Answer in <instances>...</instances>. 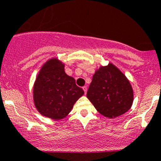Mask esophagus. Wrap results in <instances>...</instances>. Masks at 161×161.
<instances>
[{"mask_svg":"<svg viewBox=\"0 0 161 161\" xmlns=\"http://www.w3.org/2000/svg\"><path fill=\"white\" fill-rule=\"evenodd\" d=\"M82 89H83L84 92H85V94L86 93V92H87V87H86V86H83V87H82Z\"/></svg>","mask_w":161,"mask_h":161,"instance_id":"esophagus-1","label":"esophagus"}]
</instances>
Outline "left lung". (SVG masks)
I'll use <instances>...</instances> for the list:
<instances>
[{
  "label": "left lung",
  "mask_w": 161,
  "mask_h": 161,
  "mask_svg": "<svg viewBox=\"0 0 161 161\" xmlns=\"http://www.w3.org/2000/svg\"><path fill=\"white\" fill-rule=\"evenodd\" d=\"M86 96L99 113L110 118L129 111L133 102L129 80L112 64L96 71Z\"/></svg>",
  "instance_id": "1"
}]
</instances>
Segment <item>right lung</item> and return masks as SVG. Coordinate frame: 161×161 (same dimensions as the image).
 Segmentation results:
<instances>
[{
	"label": "right lung",
	"mask_w": 161,
	"mask_h": 161,
	"mask_svg": "<svg viewBox=\"0 0 161 161\" xmlns=\"http://www.w3.org/2000/svg\"><path fill=\"white\" fill-rule=\"evenodd\" d=\"M64 65L57 59L48 61L39 73L33 88L36 108L42 115L61 119L84 94L74 78L66 75Z\"/></svg>",
	"instance_id": "obj_1"
}]
</instances>
